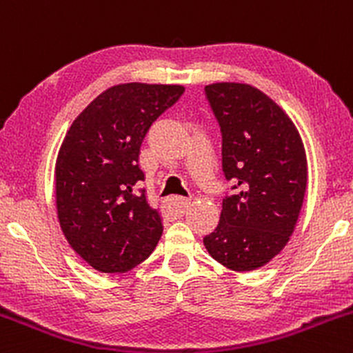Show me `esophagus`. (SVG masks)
<instances>
[{
  "instance_id": "obj_1",
  "label": "esophagus",
  "mask_w": 353,
  "mask_h": 353,
  "mask_svg": "<svg viewBox=\"0 0 353 353\" xmlns=\"http://www.w3.org/2000/svg\"><path fill=\"white\" fill-rule=\"evenodd\" d=\"M166 205L170 207V209L176 210V212H185V209H188V205H190V201L185 197H178V195H175V197H170L168 202H166Z\"/></svg>"
}]
</instances>
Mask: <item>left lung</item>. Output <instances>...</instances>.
<instances>
[{
  "instance_id": "obj_1",
  "label": "left lung",
  "mask_w": 353,
  "mask_h": 353,
  "mask_svg": "<svg viewBox=\"0 0 353 353\" xmlns=\"http://www.w3.org/2000/svg\"><path fill=\"white\" fill-rule=\"evenodd\" d=\"M205 97L223 134V199L217 228L203 238L209 255L234 272L263 267L289 241L307 187L303 139L289 115L245 83H214Z\"/></svg>"
}]
</instances>
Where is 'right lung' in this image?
Segmentation results:
<instances>
[{
    "label": "right lung",
    "mask_w": 353,
    "mask_h": 353,
    "mask_svg": "<svg viewBox=\"0 0 353 353\" xmlns=\"http://www.w3.org/2000/svg\"><path fill=\"white\" fill-rule=\"evenodd\" d=\"M180 85L125 83L100 93L69 127L56 161V205L71 248L103 274H123L151 255L163 234L139 166L152 122L176 103Z\"/></svg>",
    "instance_id": "obj_1"
}]
</instances>
